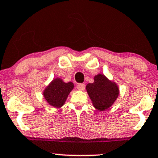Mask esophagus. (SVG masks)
I'll use <instances>...</instances> for the list:
<instances>
[{"label": "esophagus", "mask_w": 158, "mask_h": 158, "mask_svg": "<svg viewBox=\"0 0 158 158\" xmlns=\"http://www.w3.org/2000/svg\"><path fill=\"white\" fill-rule=\"evenodd\" d=\"M77 88L78 90L80 91H83L84 89H85V84H78L77 86Z\"/></svg>", "instance_id": "obj_1"}]
</instances>
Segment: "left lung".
<instances>
[{
	"label": "left lung",
	"instance_id": "1",
	"mask_svg": "<svg viewBox=\"0 0 158 158\" xmlns=\"http://www.w3.org/2000/svg\"><path fill=\"white\" fill-rule=\"evenodd\" d=\"M86 90L94 107L101 111L111 107L119 94L117 84L109 80L102 73H98L94 77V82L87 84Z\"/></svg>",
	"mask_w": 158,
	"mask_h": 158
}]
</instances>
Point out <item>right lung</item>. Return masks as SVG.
I'll use <instances>...</instances> for the list:
<instances>
[{
  "label": "right lung",
  "mask_w": 158,
  "mask_h": 158,
  "mask_svg": "<svg viewBox=\"0 0 158 158\" xmlns=\"http://www.w3.org/2000/svg\"><path fill=\"white\" fill-rule=\"evenodd\" d=\"M73 87L74 85L71 81L66 83L60 78H55L46 87L43 92L44 98L52 106L60 109L65 104Z\"/></svg>",
  "instance_id": "1"
}]
</instances>
